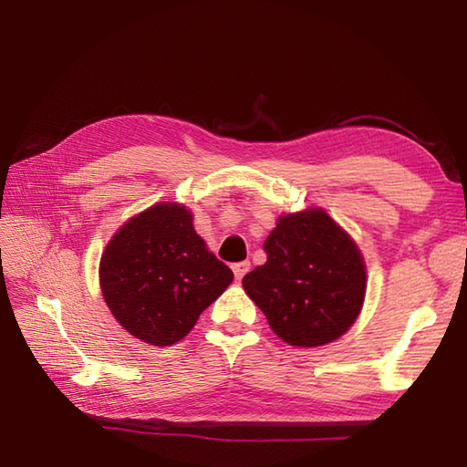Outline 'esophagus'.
<instances>
[{"label": "esophagus", "instance_id": "34e87169", "mask_svg": "<svg viewBox=\"0 0 467 467\" xmlns=\"http://www.w3.org/2000/svg\"><path fill=\"white\" fill-rule=\"evenodd\" d=\"M251 269V263L249 261H241V263H234L233 265V273H234V279L241 281L244 277V273Z\"/></svg>", "mask_w": 467, "mask_h": 467}]
</instances>
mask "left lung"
<instances>
[{
  "instance_id": "left-lung-1",
  "label": "left lung",
  "mask_w": 467,
  "mask_h": 467,
  "mask_svg": "<svg viewBox=\"0 0 467 467\" xmlns=\"http://www.w3.org/2000/svg\"><path fill=\"white\" fill-rule=\"evenodd\" d=\"M263 249L267 263L246 273L243 287L281 340L314 348L350 330L367 294V265L326 210L279 216Z\"/></svg>"
}]
</instances>
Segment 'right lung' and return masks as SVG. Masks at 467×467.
I'll list each match as a JSON object with an SVG mask.
<instances>
[{"label": "right lung", "mask_w": 467, "mask_h": 467, "mask_svg": "<svg viewBox=\"0 0 467 467\" xmlns=\"http://www.w3.org/2000/svg\"><path fill=\"white\" fill-rule=\"evenodd\" d=\"M100 291L115 319L151 346H171L231 285L186 206L160 202L130 218L105 246Z\"/></svg>", "instance_id": "1"}]
</instances>
